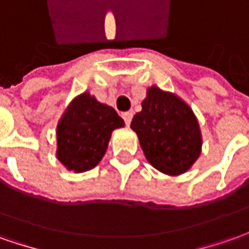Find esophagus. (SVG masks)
<instances>
[{
	"label": "esophagus",
	"mask_w": 249,
	"mask_h": 249,
	"mask_svg": "<svg viewBox=\"0 0 249 249\" xmlns=\"http://www.w3.org/2000/svg\"><path fill=\"white\" fill-rule=\"evenodd\" d=\"M132 117H133V111H125V113H123V118H124L125 124L126 125L131 124Z\"/></svg>",
	"instance_id": "1"
}]
</instances>
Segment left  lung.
<instances>
[{"instance_id": "8db88e82", "label": "left lung", "mask_w": 249, "mask_h": 249, "mask_svg": "<svg viewBox=\"0 0 249 249\" xmlns=\"http://www.w3.org/2000/svg\"><path fill=\"white\" fill-rule=\"evenodd\" d=\"M146 160L167 176H180L202 154V132L188 103L158 86L147 89L142 111L131 123Z\"/></svg>"}]
</instances>
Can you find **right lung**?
Returning a JSON list of instances; mask_svg holds the SVG:
<instances>
[{
	"instance_id": "1",
	"label": "right lung",
	"mask_w": 249,
	"mask_h": 249,
	"mask_svg": "<svg viewBox=\"0 0 249 249\" xmlns=\"http://www.w3.org/2000/svg\"><path fill=\"white\" fill-rule=\"evenodd\" d=\"M123 126L117 111L84 91L69 102L58 120L55 157L73 173L91 170L102 160L113 131Z\"/></svg>"
}]
</instances>
